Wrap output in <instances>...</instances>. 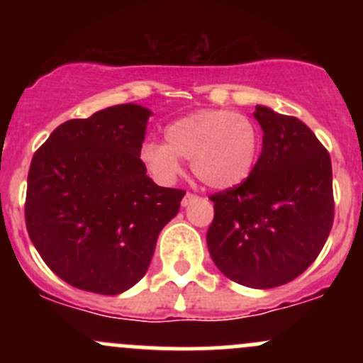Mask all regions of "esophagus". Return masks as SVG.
I'll list each match as a JSON object with an SVG mask.
<instances>
[{
  "label": "esophagus",
  "mask_w": 363,
  "mask_h": 363,
  "mask_svg": "<svg viewBox=\"0 0 363 363\" xmlns=\"http://www.w3.org/2000/svg\"><path fill=\"white\" fill-rule=\"evenodd\" d=\"M196 199H199V196L193 195V193H186L184 199H182V202H181V203H182V207H188V205L191 203V202H195Z\"/></svg>",
  "instance_id": "34e87169"
}]
</instances>
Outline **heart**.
<instances>
[{
  "label": "heart",
  "mask_w": 363,
  "mask_h": 363,
  "mask_svg": "<svg viewBox=\"0 0 363 363\" xmlns=\"http://www.w3.org/2000/svg\"><path fill=\"white\" fill-rule=\"evenodd\" d=\"M164 142L142 144V163L161 184L181 174V158L189 160L196 179L208 188L228 189L246 181L255 167L259 131L250 117L205 108L179 117L164 128Z\"/></svg>",
  "instance_id": "b5f03b06"
}]
</instances>
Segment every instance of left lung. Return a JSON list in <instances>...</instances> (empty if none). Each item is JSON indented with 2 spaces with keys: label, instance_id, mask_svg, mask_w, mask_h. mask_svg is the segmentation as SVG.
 Masks as SVG:
<instances>
[{
  "label": "left lung",
  "instance_id": "1",
  "mask_svg": "<svg viewBox=\"0 0 363 363\" xmlns=\"http://www.w3.org/2000/svg\"><path fill=\"white\" fill-rule=\"evenodd\" d=\"M263 147L244 182L211 196L212 262L228 279L267 290L316 259L334 223L330 155L296 117L256 105Z\"/></svg>",
  "mask_w": 363,
  "mask_h": 363
}]
</instances>
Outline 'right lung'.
Returning a JSON list of instances; mask_svg holds the SVG:
<instances>
[{
	"label": "right lung",
	"instance_id": "obj_1",
	"mask_svg": "<svg viewBox=\"0 0 363 363\" xmlns=\"http://www.w3.org/2000/svg\"><path fill=\"white\" fill-rule=\"evenodd\" d=\"M151 111L116 105L57 126L28 174L26 226L50 270L100 295L145 276L186 191L155 184L140 161Z\"/></svg>",
	"mask_w": 363,
	"mask_h": 363
}]
</instances>
